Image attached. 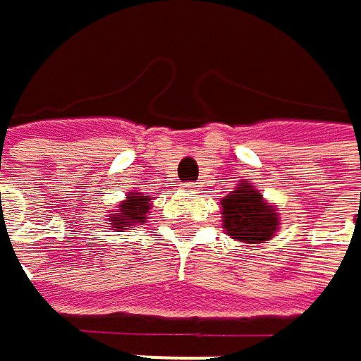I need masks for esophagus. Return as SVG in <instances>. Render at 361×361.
Segmentation results:
<instances>
[{
	"label": "esophagus",
	"instance_id": "esophagus-1",
	"mask_svg": "<svg viewBox=\"0 0 361 361\" xmlns=\"http://www.w3.org/2000/svg\"><path fill=\"white\" fill-rule=\"evenodd\" d=\"M197 187H199L197 183H185V191H187V193H195Z\"/></svg>",
	"mask_w": 361,
	"mask_h": 361
}]
</instances>
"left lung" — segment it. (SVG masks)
Masks as SVG:
<instances>
[{
  "label": "left lung",
  "mask_w": 361,
  "mask_h": 361,
  "mask_svg": "<svg viewBox=\"0 0 361 361\" xmlns=\"http://www.w3.org/2000/svg\"><path fill=\"white\" fill-rule=\"evenodd\" d=\"M221 214L228 236L246 245L269 240L279 224L275 209L246 180L221 201Z\"/></svg>",
  "instance_id": "left-lung-1"
}]
</instances>
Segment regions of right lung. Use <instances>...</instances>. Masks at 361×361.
Wrapping results in <instances>:
<instances>
[{
	"instance_id": "right-lung-1",
	"label": "right lung",
	"mask_w": 361,
	"mask_h": 361,
	"mask_svg": "<svg viewBox=\"0 0 361 361\" xmlns=\"http://www.w3.org/2000/svg\"><path fill=\"white\" fill-rule=\"evenodd\" d=\"M121 212L118 216L111 214V221L115 224L113 228H129L137 221H145V214L149 209V197H143L142 193H129L125 203L118 205Z\"/></svg>"
}]
</instances>
